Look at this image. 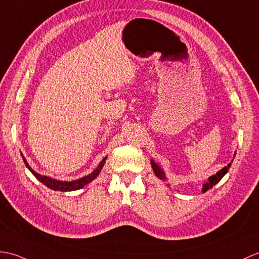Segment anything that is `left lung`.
<instances>
[{"label": "left lung", "instance_id": "obj_1", "mask_svg": "<svg viewBox=\"0 0 259 259\" xmlns=\"http://www.w3.org/2000/svg\"><path fill=\"white\" fill-rule=\"evenodd\" d=\"M235 154H236V152L234 153V157H235ZM233 160H234V159H233ZM233 160H232V161L230 162V163H228L226 166H224L223 169H221L218 173L214 174V176H212V177H209V178L207 179V181L204 182V183L202 184V193H205L206 191H208L209 189H212L215 184H218V183L221 181L222 178H223V177L225 176V174L228 172V170H230V167H231V165H232ZM151 166H152L153 172H154L155 176H157V178H159L160 180H162V181H167V179H166V177H165V174H164L163 170H162L161 166H159L157 163H155V162H154L152 159H151ZM167 186H170V185L167 184Z\"/></svg>", "mask_w": 259, "mask_h": 259}]
</instances>
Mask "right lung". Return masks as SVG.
I'll return each mask as SVG.
<instances>
[{
  "mask_svg": "<svg viewBox=\"0 0 259 259\" xmlns=\"http://www.w3.org/2000/svg\"><path fill=\"white\" fill-rule=\"evenodd\" d=\"M22 158H23V161L24 163H25L27 169L31 171L33 173V176L38 180L39 182L43 183L44 185H46L47 188H50L54 191H61V192H67V191H76V190H79L81 188H83V186L87 185L88 183H90L93 181V180H95L96 178L98 177V174L100 173L101 169L104 167V164L105 162L107 160V157H105L104 159H102V161L99 163V165L96 167V169L88 174V176H85L82 177L80 179H77V180H74V181H61V180H56L54 178H51V177H47V176H41V174L35 172L31 166H29V164L27 163L26 159L24 158V155L22 154Z\"/></svg>",
  "mask_w": 259,
  "mask_h": 259,
  "instance_id": "add662e5",
  "label": "right lung"
}]
</instances>
